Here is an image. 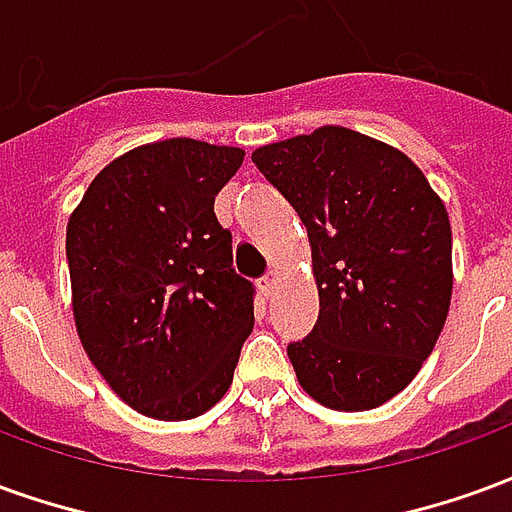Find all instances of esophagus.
<instances>
[{"instance_id": "obj_1", "label": "esophagus", "mask_w": 512, "mask_h": 512, "mask_svg": "<svg viewBox=\"0 0 512 512\" xmlns=\"http://www.w3.org/2000/svg\"><path fill=\"white\" fill-rule=\"evenodd\" d=\"M274 285H277V274L271 271V274H266V277L260 279V290H263V296H271V293H274Z\"/></svg>"}]
</instances>
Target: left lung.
<instances>
[{
	"mask_svg": "<svg viewBox=\"0 0 512 512\" xmlns=\"http://www.w3.org/2000/svg\"><path fill=\"white\" fill-rule=\"evenodd\" d=\"M312 246L318 321L288 356L304 392L367 411L403 392L439 340L452 296L450 216L397 147L343 126L257 147Z\"/></svg>",
	"mask_w": 512,
	"mask_h": 512,
	"instance_id": "1",
	"label": "left lung"
}]
</instances>
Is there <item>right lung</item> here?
<instances>
[{
    "label": "right lung",
    "instance_id": "add662e5",
    "mask_svg": "<svg viewBox=\"0 0 512 512\" xmlns=\"http://www.w3.org/2000/svg\"><path fill=\"white\" fill-rule=\"evenodd\" d=\"M244 150L164 139L106 164L68 219L73 321L120 400L178 422L216 406L255 326L213 200Z\"/></svg>",
    "mask_w": 512,
    "mask_h": 512
}]
</instances>
